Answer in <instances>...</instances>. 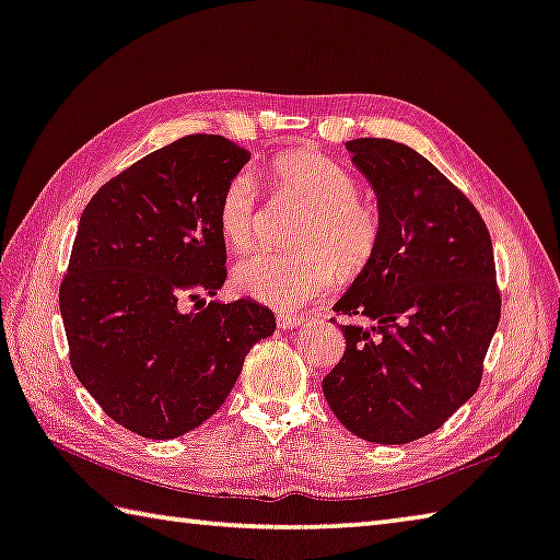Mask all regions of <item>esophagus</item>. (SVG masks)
Masks as SVG:
<instances>
[{
  "mask_svg": "<svg viewBox=\"0 0 560 560\" xmlns=\"http://www.w3.org/2000/svg\"><path fill=\"white\" fill-rule=\"evenodd\" d=\"M277 323L283 330H293V328H299V325L306 323V318H301V315H291V313H279Z\"/></svg>",
  "mask_w": 560,
  "mask_h": 560,
  "instance_id": "34e87169",
  "label": "esophagus"
}]
</instances>
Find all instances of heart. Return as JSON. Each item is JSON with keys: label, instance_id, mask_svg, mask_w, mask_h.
<instances>
[{"label": "heart", "instance_id": "b5f03b06", "mask_svg": "<svg viewBox=\"0 0 560 560\" xmlns=\"http://www.w3.org/2000/svg\"><path fill=\"white\" fill-rule=\"evenodd\" d=\"M271 186L308 208L296 237L299 254L254 249L235 267V287L273 308H301L377 259L384 240L380 206L360 196L350 168L313 149H289L267 166ZM259 190L249 171H237L218 198V230L230 247L245 249L257 235Z\"/></svg>", "mask_w": 560, "mask_h": 560}]
</instances>
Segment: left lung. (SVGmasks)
<instances>
[{
  "label": "left lung",
  "mask_w": 560,
  "mask_h": 560,
  "mask_svg": "<svg viewBox=\"0 0 560 560\" xmlns=\"http://www.w3.org/2000/svg\"><path fill=\"white\" fill-rule=\"evenodd\" d=\"M377 192V259L335 303L345 354L323 380L345 429L401 445L439 431L482 382L502 313L490 230L460 188L392 139L348 141ZM335 323V318H332Z\"/></svg>",
  "instance_id": "obj_1"
}]
</instances>
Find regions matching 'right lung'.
Here are the masks:
<instances>
[{
	"label": "right lung",
	"instance_id": "add662e5",
	"mask_svg": "<svg viewBox=\"0 0 560 560\" xmlns=\"http://www.w3.org/2000/svg\"><path fill=\"white\" fill-rule=\"evenodd\" d=\"M249 156L225 137H180L109 178L80 215L58 293L70 368L141 439H178L208 421L252 345L277 328L249 299H202L228 279L215 210Z\"/></svg>",
	"mask_w": 560,
	"mask_h": 560
}]
</instances>
